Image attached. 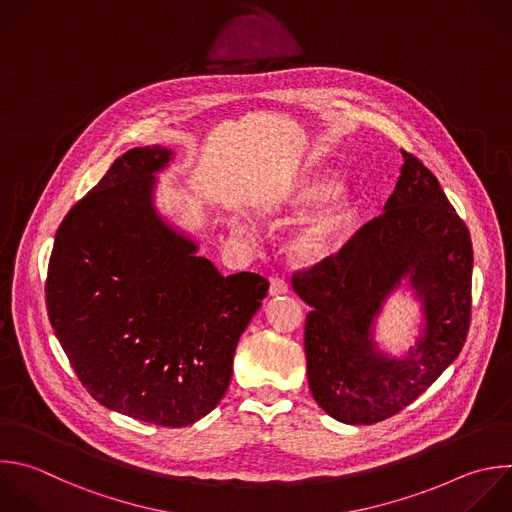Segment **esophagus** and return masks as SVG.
Segmentation results:
<instances>
[{
  "instance_id": "1",
  "label": "esophagus",
  "mask_w": 512,
  "mask_h": 512,
  "mask_svg": "<svg viewBox=\"0 0 512 512\" xmlns=\"http://www.w3.org/2000/svg\"><path fill=\"white\" fill-rule=\"evenodd\" d=\"M289 293V285L285 279L281 277H271V283H269V295L275 297V295H285Z\"/></svg>"
}]
</instances>
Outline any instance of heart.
Here are the masks:
<instances>
[{"label":"heart","mask_w":512,"mask_h":512,"mask_svg":"<svg viewBox=\"0 0 512 512\" xmlns=\"http://www.w3.org/2000/svg\"><path fill=\"white\" fill-rule=\"evenodd\" d=\"M339 179L327 173H315L295 181L281 197L261 207L263 217H291L301 215L309 207L321 203L329 196L309 219L301 223V227L293 233L289 241V253L295 261L315 263L329 257L337 245L342 243L346 231L350 229L356 205L354 199L339 191ZM231 227L235 233L243 237L253 235V223L247 215L239 213L233 217Z\"/></svg>","instance_id":"obj_1"}]
</instances>
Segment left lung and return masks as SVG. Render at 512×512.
<instances>
[{"label":"left lung","mask_w":512,"mask_h":512,"mask_svg":"<svg viewBox=\"0 0 512 512\" xmlns=\"http://www.w3.org/2000/svg\"><path fill=\"white\" fill-rule=\"evenodd\" d=\"M384 213L339 253L293 275L305 319L313 400L344 424L382 422L424 394L458 358L470 325L472 241L438 179L410 152ZM402 282L423 307L417 346L402 359L373 342V323Z\"/></svg>","instance_id":"8db88e82"}]
</instances>
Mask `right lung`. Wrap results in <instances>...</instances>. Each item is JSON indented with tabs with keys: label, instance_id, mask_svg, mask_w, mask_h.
<instances>
[{
	"label": "right lung",
	"instance_id": "right-lung-1",
	"mask_svg": "<svg viewBox=\"0 0 512 512\" xmlns=\"http://www.w3.org/2000/svg\"><path fill=\"white\" fill-rule=\"evenodd\" d=\"M158 144L124 152L62 221L46 281L48 317L76 376L108 410L181 428L225 396L239 337L269 283L223 277L154 207Z\"/></svg>",
	"mask_w": 512,
	"mask_h": 512
}]
</instances>
